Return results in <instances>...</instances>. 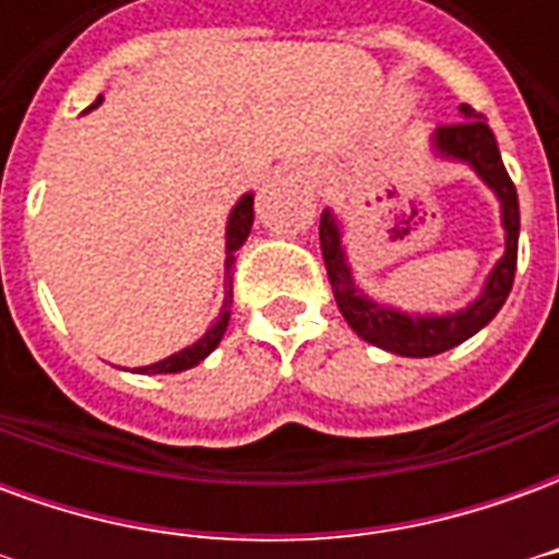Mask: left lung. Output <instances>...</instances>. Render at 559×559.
<instances>
[{"mask_svg": "<svg viewBox=\"0 0 559 559\" xmlns=\"http://www.w3.org/2000/svg\"><path fill=\"white\" fill-rule=\"evenodd\" d=\"M461 122L455 126H440L433 131L431 146L440 158L461 160L476 170L481 182L491 188L500 200V221L506 233V251L491 269V275L481 287L479 299H473L467 308L455 314H404L399 308H389L374 299H368L347 263V251L341 245V224L332 212L320 215V251L326 260V275L335 293L341 314L350 323V329L368 344L380 350L399 353V356H437L457 347L461 341L473 338L479 329L491 323L497 311L503 308L506 296L512 290L518 266V230H521V212H518V191L500 158V148L493 140V131L469 104H461Z\"/></svg>", "mask_w": 559, "mask_h": 559, "instance_id": "left-lung-1", "label": "left lung"}]
</instances>
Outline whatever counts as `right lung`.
Instances as JSON below:
<instances>
[{
  "instance_id": "add662e5",
  "label": "right lung",
  "mask_w": 559,
  "mask_h": 559,
  "mask_svg": "<svg viewBox=\"0 0 559 559\" xmlns=\"http://www.w3.org/2000/svg\"><path fill=\"white\" fill-rule=\"evenodd\" d=\"M102 104V95H98V102L92 104L90 110H95ZM251 224H254V194H245L236 206H233L230 218H227V257H224V284H227V293H224V305H221V314L218 320L206 329V335L200 341H194L191 347H185V350L173 353L167 359H160L155 365H146V368H138L140 374H179V371H188V368H194L206 359L209 353L215 350L224 338V332H227V323H230V305H233V263H236V251L242 248L245 239H248V233H251Z\"/></svg>"
}]
</instances>
